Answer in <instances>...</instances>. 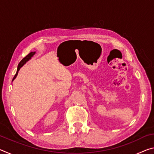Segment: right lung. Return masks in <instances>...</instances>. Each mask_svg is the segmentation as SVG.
<instances>
[{"mask_svg": "<svg viewBox=\"0 0 154 154\" xmlns=\"http://www.w3.org/2000/svg\"><path fill=\"white\" fill-rule=\"evenodd\" d=\"M35 54V51H32V52H30V54H28V55L26 56V57H24V58H23L22 60L20 61V62L19 63V64H18V66H17V72H16V74L15 75V76H14V79H13V80L12 81H14V79H15V78L17 77V73H18V71H20V68L22 67L23 65H24L26 62L27 61H28L31 58V57L32 56H33V55L34 54Z\"/></svg>", "mask_w": 154, "mask_h": 154, "instance_id": "add662e5", "label": "right lung"}]
</instances>
